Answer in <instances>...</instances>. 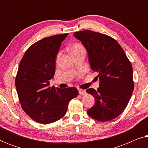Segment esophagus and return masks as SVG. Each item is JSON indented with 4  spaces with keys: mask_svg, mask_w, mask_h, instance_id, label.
<instances>
[{
    "mask_svg": "<svg viewBox=\"0 0 148 148\" xmlns=\"http://www.w3.org/2000/svg\"><path fill=\"white\" fill-rule=\"evenodd\" d=\"M78 90H79V94H81V95H83V96H84V95L86 94V90H82V89H79Z\"/></svg>",
    "mask_w": 148,
    "mask_h": 148,
    "instance_id": "34e87169",
    "label": "esophagus"
}]
</instances>
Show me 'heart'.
<instances>
[{"instance_id":"heart-1","label":"heart","mask_w":148,"mask_h":148,"mask_svg":"<svg viewBox=\"0 0 148 148\" xmlns=\"http://www.w3.org/2000/svg\"><path fill=\"white\" fill-rule=\"evenodd\" d=\"M82 50H85L84 47L80 44H74L71 47L72 54L75 53V52H77L82 51Z\"/></svg>"}]
</instances>
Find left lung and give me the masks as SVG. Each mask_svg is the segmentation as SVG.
<instances>
[{"instance_id": "obj_1", "label": "left lung", "mask_w": 148, "mask_h": 148, "mask_svg": "<svg viewBox=\"0 0 148 148\" xmlns=\"http://www.w3.org/2000/svg\"><path fill=\"white\" fill-rule=\"evenodd\" d=\"M88 51L92 69L98 73L100 87L86 92L95 98L88 114L105 122L119 116L126 108L134 89L133 68L124 50L114 38L106 34L84 30L74 33Z\"/></svg>"}]
</instances>
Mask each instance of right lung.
Wrapping results in <instances>:
<instances>
[{"label":"right lung","instance_id":"right-lung-1","mask_svg":"<svg viewBox=\"0 0 148 148\" xmlns=\"http://www.w3.org/2000/svg\"><path fill=\"white\" fill-rule=\"evenodd\" d=\"M69 34L44 38L26 50L15 78L21 108L34 121L49 124L62 118L69 103L79 93L76 88L49 87L55 73L56 58L61 42Z\"/></svg>","mask_w":148,"mask_h":148}]
</instances>
